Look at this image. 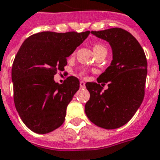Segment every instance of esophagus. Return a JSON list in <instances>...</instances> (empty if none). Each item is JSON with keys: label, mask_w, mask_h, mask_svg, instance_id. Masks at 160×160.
<instances>
[{"label": "esophagus", "mask_w": 160, "mask_h": 160, "mask_svg": "<svg viewBox=\"0 0 160 160\" xmlns=\"http://www.w3.org/2000/svg\"><path fill=\"white\" fill-rule=\"evenodd\" d=\"M80 88H85V83H84V81H80Z\"/></svg>", "instance_id": "34e87169"}]
</instances>
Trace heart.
Here are the masks:
<instances>
[{
  "label": "heart",
  "mask_w": 160,
  "mask_h": 160,
  "mask_svg": "<svg viewBox=\"0 0 160 160\" xmlns=\"http://www.w3.org/2000/svg\"><path fill=\"white\" fill-rule=\"evenodd\" d=\"M92 49H93L94 53H95L96 55H97V54H99V53H101V52H102V51H107V50H106V48H105V46H104L102 43H99V42H97V43H94L93 46H92ZM80 74H81L82 76H85L86 73L84 72H82Z\"/></svg>",
  "instance_id": "heart-1"
}]
</instances>
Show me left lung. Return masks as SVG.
<instances>
[{
	"instance_id": "1",
	"label": "left lung",
	"mask_w": 160,
	"mask_h": 160,
	"mask_svg": "<svg viewBox=\"0 0 160 160\" xmlns=\"http://www.w3.org/2000/svg\"><path fill=\"white\" fill-rule=\"evenodd\" d=\"M109 42L113 51L110 66L97 78V83H87L90 98L85 113L101 128L112 130L126 124L141 105L145 95L147 62L137 39L122 28L91 31ZM107 82L108 88L102 91Z\"/></svg>"
}]
</instances>
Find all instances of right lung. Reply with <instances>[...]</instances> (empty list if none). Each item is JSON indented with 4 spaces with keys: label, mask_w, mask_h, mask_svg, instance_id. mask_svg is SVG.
<instances>
[{
    "label": "right lung",
    "mask_w": 160,
    "mask_h": 160,
    "mask_svg": "<svg viewBox=\"0 0 160 160\" xmlns=\"http://www.w3.org/2000/svg\"><path fill=\"white\" fill-rule=\"evenodd\" d=\"M90 31L39 32L26 38L12 67L13 101L22 122L30 130L47 134L64 122L68 105L80 88V81L69 76L63 84L54 81L63 71L67 58Z\"/></svg>",
    "instance_id": "obj_1"
}]
</instances>
